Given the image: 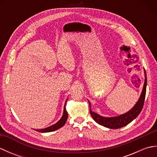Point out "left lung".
Here are the masks:
<instances>
[{"label": "left lung", "instance_id": "8db88e82", "mask_svg": "<svg viewBox=\"0 0 157 157\" xmlns=\"http://www.w3.org/2000/svg\"><path fill=\"white\" fill-rule=\"evenodd\" d=\"M145 73V80L144 84L140 97L138 101L136 103V105L133 107L129 111L125 113V114L119 115L118 117H104L96 113L92 112L90 109V103L89 102L90 105V115L92 117L94 121L106 128L110 129H119L122 127L127 125L130 122H132L133 120L136 119L138 115L142 111L144 103L145 96H146V84H147V78H146V71Z\"/></svg>", "mask_w": 157, "mask_h": 157}]
</instances>
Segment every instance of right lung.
<instances>
[{"label": "right lung", "instance_id": "1", "mask_svg": "<svg viewBox=\"0 0 157 157\" xmlns=\"http://www.w3.org/2000/svg\"><path fill=\"white\" fill-rule=\"evenodd\" d=\"M66 102H67V101L65 102V106H64V111H63V115L62 116L61 119H60L57 123H55V124H54V125H52V126H50V127H48V128H46L45 129H35V130L38 131V132L45 133V132H51L55 131V130L62 128V127L65 125V123H66L67 119V117H68V113H67V112L66 109H65Z\"/></svg>", "mask_w": 157, "mask_h": 157}]
</instances>
